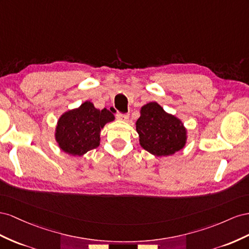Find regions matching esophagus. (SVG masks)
Wrapping results in <instances>:
<instances>
[{"label": "esophagus", "instance_id": "esophagus-1", "mask_svg": "<svg viewBox=\"0 0 249 249\" xmlns=\"http://www.w3.org/2000/svg\"><path fill=\"white\" fill-rule=\"evenodd\" d=\"M129 118L128 113H117V119L121 121H127V119Z\"/></svg>", "mask_w": 249, "mask_h": 249}]
</instances>
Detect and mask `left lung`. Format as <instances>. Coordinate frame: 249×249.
Returning <instances> with one entry per match:
<instances>
[{"label": "left lung", "instance_id": "8db88e82", "mask_svg": "<svg viewBox=\"0 0 249 249\" xmlns=\"http://www.w3.org/2000/svg\"><path fill=\"white\" fill-rule=\"evenodd\" d=\"M136 128L140 145L156 156L172 155L187 143V129L181 121L156 102L147 103L141 108Z\"/></svg>", "mask_w": 249, "mask_h": 249}]
</instances>
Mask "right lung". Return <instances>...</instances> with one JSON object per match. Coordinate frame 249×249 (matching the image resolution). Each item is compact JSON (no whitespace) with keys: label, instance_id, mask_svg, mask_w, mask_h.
<instances>
[{"label":"right lung","instance_id":"obj_1","mask_svg":"<svg viewBox=\"0 0 249 249\" xmlns=\"http://www.w3.org/2000/svg\"><path fill=\"white\" fill-rule=\"evenodd\" d=\"M115 116L106 108L97 109L85 101L79 107L68 110L59 118L55 140L63 152L81 156L100 145V132Z\"/></svg>","mask_w":249,"mask_h":249}]
</instances>
